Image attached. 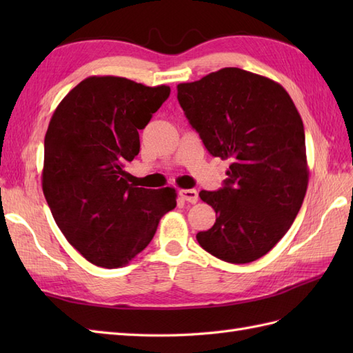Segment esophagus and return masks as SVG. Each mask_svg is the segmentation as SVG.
I'll use <instances>...</instances> for the list:
<instances>
[{
    "label": "esophagus",
    "mask_w": 353,
    "mask_h": 353,
    "mask_svg": "<svg viewBox=\"0 0 353 353\" xmlns=\"http://www.w3.org/2000/svg\"><path fill=\"white\" fill-rule=\"evenodd\" d=\"M179 196L190 201V203H197L199 201V192L196 190H179Z\"/></svg>",
    "instance_id": "esophagus-1"
}]
</instances>
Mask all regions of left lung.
<instances>
[{
    "label": "left lung",
    "mask_w": 353,
    "mask_h": 353,
    "mask_svg": "<svg viewBox=\"0 0 353 353\" xmlns=\"http://www.w3.org/2000/svg\"><path fill=\"white\" fill-rule=\"evenodd\" d=\"M177 100L208 152L229 159L219 191H200L216 220L197 241L215 258L247 264L287 234L308 188L305 130L277 81L223 68L177 85Z\"/></svg>",
    "instance_id": "obj_1"
}]
</instances>
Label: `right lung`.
<instances>
[{
  "instance_id": "add662e5",
  "label": "right lung",
  "mask_w": 353,
  "mask_h": 353,
  "mask_svg": "<svg viewBox=\"0 0 353 353\" xmlns=\"http://www.w3.org/2000/svg\"><path fill=\"white\" fill-rule=\"evenodd\" d=\"M170 86L91 76L51 117L43 142L42 191L68 243L94 265L118 268L152 241L176 190L137 188L124 167L139 153V130Z\"/></svg>"
}]
</instances>
